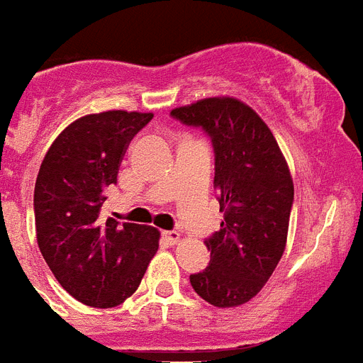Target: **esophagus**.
I'll list each match as a JSON object with an SVG mask.
<instances>
[{
	"mask_svg": "<svg viewBox=\"0 0 363 363\" xmlns=\"http://www.w3.org/2000/svg\"><path fill=\"white\" fill-rule=\"evenodd\" d=\"M163 238L167 239V241L170 242V245H176V242H179V232H176V230H169V232H163Z\"/></svg>",
	"mask_w": 363,
	"mask_h": 363,
	"instance_id": "1",
	"label": "esophagus"
}]
</instances>
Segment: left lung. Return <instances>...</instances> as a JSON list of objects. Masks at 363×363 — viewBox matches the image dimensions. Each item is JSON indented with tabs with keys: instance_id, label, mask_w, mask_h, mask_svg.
Wrapping results in <instances>:
<instances>
[{
	"instance_id": "left-lung-1",
	"label": "left lung",
	"mask_w": 363,
	"mask_h": 363,
	"mask_svg": "<svg viewBox=\"0 0 363 363\" xmlns=\"http://www.w3.org/2000/svg\"><path fill=\"white\" fill-rule=\"evenodd\" d=\"M170 115L211 137L213 187L224 213L220 230L203 241L209 265L191 274V286L217 308L247 304L286 250L295 193L286 157L262 116L232 96L203 98Z\"/></svg>"
}]
</instances>
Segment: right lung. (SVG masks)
<instances>
[{"mask_svg":"<svg viewBox=\"0 0 363 363\" xmlns=\"http://www.w3.org/2000/svg\"><path fill=\"white\" fill-rule=\"evenodd\" d=\"M152 116L121 109L81 116L57 135L38 170V248L57 282L86 306L122 304L160 248L154 226L101 217L125 150Z\"/></svg>","mask_w":363,"mask_h":363,"instance_id":"add662e5","label":"right lung"}]
</instances>
